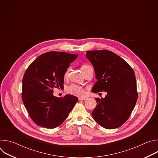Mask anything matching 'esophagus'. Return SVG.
I'll return each mask as SVG.
<instances>
[{
    "label": "esophagus",
    "instance_id": "obj_1",
    "mask_svg": "<svg viewBox=\"0 0 158 158\" xmlns=\"http://www.w3.org/2000/svg\"><path fill=\"white\" fill-rule=\"evenodd\" d=\"M87 99V98L86 97H81V98H79V100H81V101H85Z\"/></svg>",
    "mask_w": 158,
    "mask_h": 158
}]
</instances>
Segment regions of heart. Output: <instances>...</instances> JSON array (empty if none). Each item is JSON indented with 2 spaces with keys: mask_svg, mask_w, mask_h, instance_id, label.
<instances>
[{
  "mask_svg": "<svg viewBox=\"0 0 158 158\" xmlns=\"http://www.w3.org/2000/svg\"><path fill=\"white\" fill-rule=\"evenodd\" d=\"M90 66L88 65H83L81 67V69L84 74L86 73L87 69ZM70 71H71V68L70 67H69V68L67 69V70L65 71V72L64 73V78L68 77ZM66 91L69 94H73L74 96H82L85 93L84 89L82 87L78 85H76V84H71V85H69L66 88Z\"/></svg>",
  "mask_w": 158,
  "mask_h": 158,
  "instance_id": "obj_1",
  "label": "heart"
}]
</instances>
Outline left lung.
Returning a JSON list of instances; mask_svg holds the SVG:
<instances>
[{
    "label": "left lung",
    "mask_w": 158,
    "mask_h": 158,
    "mask_svg": "<svg viewBox=\"0 0 158 158\" xmlns=\"http://www.w3.org/2000/svg\"><path fill=\"white\" fill-rule=\"evenodd\" d=\"M85 56L98 79L92 92H107L104 98H96L93 118L106 129L119 127L128 119L138 99L134 72L123 59L108 50L87 51Z\"/></svg>",
    "instance_id": "obj_1"
}]
</instances>
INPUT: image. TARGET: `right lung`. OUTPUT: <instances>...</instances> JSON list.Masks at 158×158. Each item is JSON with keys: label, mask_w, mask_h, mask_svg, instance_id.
<instances>
[{"label": "right lung", "mask_w": 158, "mask_h": 158, "mask_svg": "<svg viewBox=\"0 0 158 158\" xmlns=\"http://www.w3.org/2000/svg\"><path fill=\"white\" fill-rule=\"evenodd\" d=\"M78 54L51 51L39 56L22 79V99L31 119L38 126L53 129L69 116L78 98L53 96V89L64 87V76Z\"/></svg>", "instance_id": "obj_1"}]
</instances>
